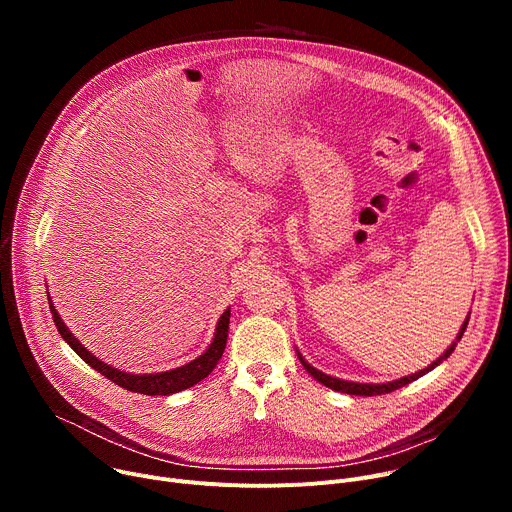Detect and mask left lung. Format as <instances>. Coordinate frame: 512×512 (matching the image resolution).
<instances>
[{"label": "left lung", "mask_w": 512, "mask_h": 512, "mask_svg": "<svg viewBox=\"0 0 512 512\" xmlns=\"http://www.w3.org/2000/svg\"><path fill=\"white\" fill-rule=\"evenodd\" d=\"M467 324H469V315H467V319H465V324H463V328H461L459 336H456V340H461V338H463V334H465V330H467ZM454 346H456V342H454V344H450L448 351H446L442 357H438L432 365H427L425 369H421V371H417V373H413V375H407V378H400V380H394V382H388V384H357V382H344V380L332 378V375H326V373L317 371V369H315V367H311V365H309L301 355H299V359H301L303 367L313 375V378H315L317 382H321V384L328 386V388H332V390H336V392L357 394V396H378V394L394 392V390H398V388H402V386H407V384H411V382L419 380L421 375H425L427 371H432L436 365H440L444 359H448V357L452 355V351H454Z\"/></svg>", "instance_id": "8db88e82"}]
</instances>
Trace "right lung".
I'll use <instances>...</instances> for the list:
<instances>
[{"label":"right lung","instance_id":"obj_1","mask_svg":"<svg viewBox=\"0 0 512 512\" xmlns=\"http://www.w3.org/2000/svg\"><path fill=\"white\" fill-rule=\"evenodd\" d=\"M49 311L53 315V324H56L58 332L62 334V338L70 344L72 351L83 359L85 363H89L95 371H99L101 375H105L107 380H112L116 386L130 390V392H139V394H147V396H168L180 390L191 388L195 384H199L201 380H205L207 375L213 371V367L218 365V361L224 355V348H226V340H228V324H230V309H226L218 321V328H215V338L209 344L207 351L197 357L195 361L186 363L182 367H176L172 371H161V373H126L120 371L112 365H107L103 361H99L97 357H93L87 348L80 344L72 332L64 326L62 317L58 315L56 307L51 303L49 297Z\"/></svg>","mask_w":512,"mask_h":512}]
</instances>
